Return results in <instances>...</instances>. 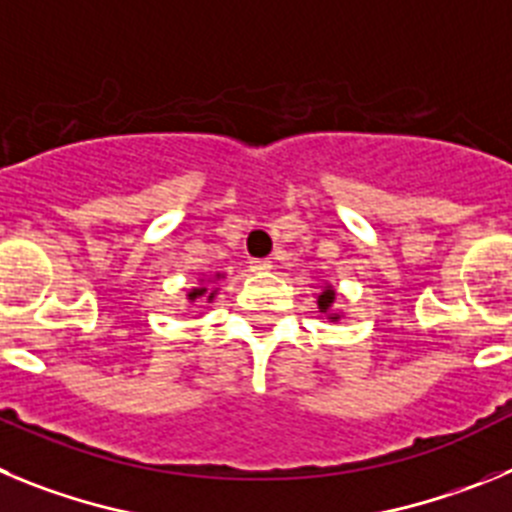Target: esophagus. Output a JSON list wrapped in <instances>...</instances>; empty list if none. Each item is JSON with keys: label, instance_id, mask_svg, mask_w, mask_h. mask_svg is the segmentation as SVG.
Here are the masks:
<instances>
[{"label": "esophagus", "instance_id": "34e87169", "mask_svg": "<svg viewBox=\"0 0 512 512\" xmlns=\"http://www.w3.org/2000/svg\"><path fill=\"white\" fill-rule=\"evenodd\" d=\"M269 269H271L269 259H251V271H256V274H266Z\"/></svg>", "mask_w": 512, "mask_h": 512}]
</instances>
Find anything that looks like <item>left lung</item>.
I'll return each mask as SVG.
<instances>
[{"instance_id": "1", "label": "left lung", "mask_w": 512, "mask_h": 512, "mask_svg": "<svg viewBox=\"0 0 512 512\" xmlns=\"http://www.w3.org/2000/svg\"><path fill=\"white\" fill-rule=\"evenodd\" d=\"M333 302H336V289L325 287L323 292H320V295H318V312H323V315L330 320V323H336V320L341 318L338 312H333Z\"/></svg>"}]
</instances>
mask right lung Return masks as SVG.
I'll return each mask as SVG.
<instances>
[{
  "label": "right lung",
  "mask_w": 512,
  "mask_h": 512,
  "mask_svg": "<svg viewBox=\"0 0 512 512\" xmlns=\"http://www.w3.org/2000/svg\"><path fill=\"white\" fill-rule=\"evenodd\" d=\"M217 279H220V274H217ZM215 295H217L215 287H194V289H189L187 300L194 302V300H202V297H205L207 302H212L215 300Z\"/></svg>",
  "instance_id": "add662e5"
}]
</instances>
